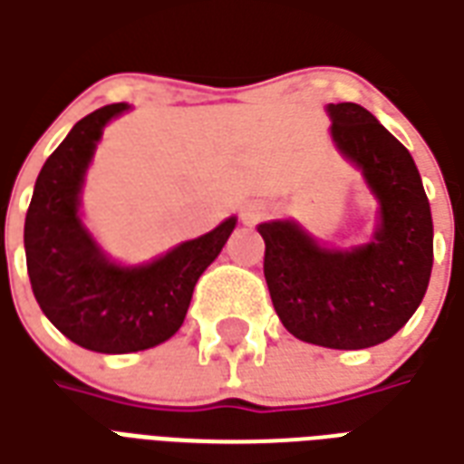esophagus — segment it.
I'll list each match as a JSON object with an SVG mask.
<instances>
[{
  "instance_id": "esophagus-1",
  "label": "esophagus",
  "mask_w": 464,
  "mask_h": 464,
  "mask_svg": "<svg viewBox=\"0 0 464 464\" xmlns=\"http://www.w3.org/2000/svg\"><path fill=\"white\" fill-rule=\"evenodd\" d=\"M261 206H246V208H243V221L256 223L261 218Z\"/></svg>"
}]
</instances>
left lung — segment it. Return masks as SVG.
Returning a JSON list of instances; mask_svg holds the SVG:
<instances>
[{
    "label": "left lung",
    "mask_w": 464,
    "mask_h": 464,
    "mask_svg": "<svg viewBox=\"0 0 464 464\" xmlns=\"http://www.w3.org/2000/svg\"><path fill=\"white\" fill-rule=\"evenodd\" d=\"M333 139L380 201L375 241L325 251L291 221L261 223L263 276L283 325L313 345L372 348L418 311L432 271V216L410 151L368 109L328 104Z\"/></svg>",
    "instance_id": "1"
}]
</instances>
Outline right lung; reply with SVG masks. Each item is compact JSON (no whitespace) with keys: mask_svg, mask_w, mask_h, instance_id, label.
<instances>
[{"mask_svg":"<svg viewBox=\"0 0 464 464\" xmlns=\"http://www.w3.org/2000/svg\"><path fill=\"white\" fill-rule=\"evenodd\" d=\"M126 109L102 106L76 123L42 166L24 221L26 271L39 308L72 343L111 355L153 348L181 328L193 285L236 228L228 218L141 268L106 261L76 211L102 129Z\"/></svg>","mask_w":464,"mask_h":464,"instance_id":"right-lung-1","label":"right lung"}]
</instances>
